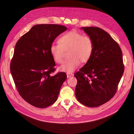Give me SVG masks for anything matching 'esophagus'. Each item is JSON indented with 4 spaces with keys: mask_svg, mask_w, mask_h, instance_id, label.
Returning a JSON list of instances; mask_svg holds the SVG:
<instances>
[{
    "mask_svg": "<svg viewBox=\"0 0 134 134\" xmlns=\"http://www.w3.org/2000/svg\"><path fill=\"white\" fill-rule=\"evenodd\" d=\"M66 75H67V77H70L73 76L74 74H73L72 73H67V74H66Z\"/></svg>",
    "mask_w": 134,
    "mask_h": 134,
    "instance_id": "esophagus-1",
    "label": "esophagus"
}]
</instances>
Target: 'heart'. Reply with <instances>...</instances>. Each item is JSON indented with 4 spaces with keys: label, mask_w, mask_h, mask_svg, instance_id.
<instances>
[{
    "label": "heart",
    "mask_w": 134,
    "mask_h": 134,
    "mask_svg": "<svg viewBox=\"0 0 134 134\" xmlns=\"http://www.w3.org/2000/svg\"><path fill=\"white\" fill-rule=\"evenodd\" d=\"M94 41L90 36L84 35L76 30H71L63 34L58 39V43H53L50 53L53 60L57 64L62 63L65 52H69L70 58L63 63L59 70L71 73L79 67L81 62H89L93 56Z\"/></svg>",
    "instance_id": "b5f03b06"
}]
</instances>
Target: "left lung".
Listing matches in <instances>:
<instances>
[{"mask_svg": "<svg viewBox=\"0 0 134 134\" xmlns=\"http://www.w3.org/2000/svg\"><path fill=\"white\" fill-rule=\"evenodd\" d=\"M93 39L94 49L89 62L75 74V95L87 107H98L116 94L124 71L120 47L109 33L98 27H82Z\"/></svg>", "mask_w": 134, "mask_h": 134, "instance_id": "left-lung-1", "label": "left lung"}]
</instances>
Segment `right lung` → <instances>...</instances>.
Returning a JSON list of instances; mask_svg holds the SVG:
<instances>
[{"mask_svg": "<svg viewBox=\"0 0 134 134\" xmlns=\"http://www.w3.org/2000/svg\"><path fill=\"white\" fill-rule=\"evenodd\" d=\"M66 30L61 25H35L16 43L10 72L19 95L35 107L45 108L54 104L66 79L64 72L51 75L55 63L50 53L55 39Z\"/></svg>", "mask_w": 134, "mask_h": 134, "instance_id": "1", "label": "right lung"}]
</instances>
